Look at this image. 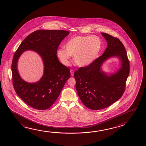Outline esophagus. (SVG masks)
<instances>
[{
    "mask_svg": "<svg viewBox=\"0 0 146 146\" xmlns=\"http://www.w3.org/2000/svg\"><path fill=\"white\" fill-rule=\"evenodd\" d=\"M70 72H71V76H73L74 75V71L72 69L70 70Z\"/></svg>",
    "mask_w": 146,
    "mask_h": 146,
    "instance_id": "obj_1",
    "label": "esophagus"
}]
</instances>
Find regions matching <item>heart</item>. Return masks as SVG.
I'll list each match as a JSON object with an SVG mask.
<instances>
[{"label":"heart","instance_id":"obj_1","mask_svg":"<svg viewBox=\"0 0 146 146\" xmlns=\"http://www.w3.org/2000/svg\"><path fill=\"white\" fill-rule=\"evenodd\" d=\"M65 48L57 51V55L62 64H69L71 56L79 66H86L93 62L100 52L102 42L98 36H78L71 38L65 44Z\"/></svg>","mask_w":146,"mask_h":146}]
</instances>
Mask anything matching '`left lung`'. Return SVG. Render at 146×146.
<instances>
[{
    "mask_svg": "<svg viewBox=\"0 0 146 146\" xmlns=\"http://www.w3.org/2000/svg\"><path fill=\"white\" fill-rule=\"evenodd\" d=\"M101 34L108 42L104 52L90 65L79 68L74 74L79 98L86 108L92 110L108 108L122 97L130 72L126 50L122 42L109 34ZM113 56L119 58L121 67L108 77L100 67L106 60Z\"/></svg>",
    "mask_w": 146,
    "mask_h": 146,
    "instance_id": "obj_1",
    "label": "left lung"
}]
</instances>
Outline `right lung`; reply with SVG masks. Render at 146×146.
Segmentation results:
<instances>
[{
	"label": "right lung",
	"mask_w": 146,
	"mask_h": 146,
	"mask_svg": "<svg viewBox=\"0 0 146 146\" xmlns=\"http://www.w3.org/2000/svg\"><path fill=\"white\" fill-rule=\"evenodd\" d=\"M69 34L64 30H38L27 36L14 53L12 64V80L15 91L24 102L38 110H46L55 102L66 82L70 77L68 67L58 60L57 49ZM27 50L36 51L42 58L44 71L41 79L29 83L19 76L17 62Z\"/></svg>",
	"instance_id": "obj_1"
}]
</instances>
